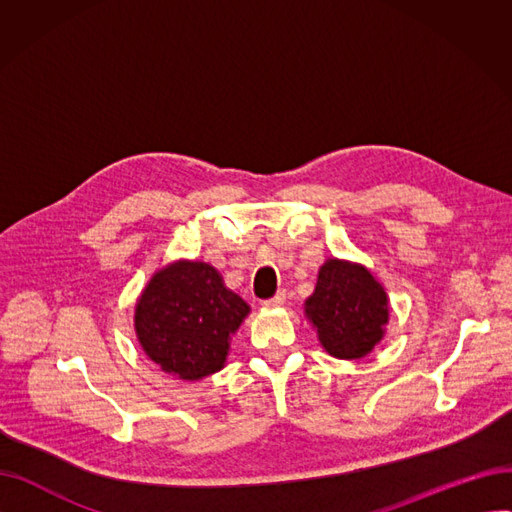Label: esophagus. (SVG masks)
Segmentation results:
<instances>
[{
  "mask_svg": "<svg viewBox=\"0 0 512 512\" xmlns=\"http://www.w3.org/2000/svg\"><path fill=\"white\" fill-rule=\"evenodd\" d=\"M286 303V292H278L274 299H267V301H263V307H267V309H276V307H282Z\"/></svg>",
  "mask_w": 512,
  "mask_h": 512,
  "instance_id": "34e87169",
  "label": "esophagus"
}]
</instances>
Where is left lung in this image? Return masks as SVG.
<instances>
[{
  "label": "left lung",
  "instance_id": "obj_1",
  "mask_svg": "<svg viewBox=\"0 0 512 512\" xmlns=\"http://www.w3.org/2000/svg\"><path fill=\"white\" fill-rule=\"evenodd\" d=\"M305 317L330 357L357 361L384 340L390 299L365 265L332 257L319 267Z\"/></svg>",
  "mask_w": 512,
  "mask_h": 512
}]
</instances>
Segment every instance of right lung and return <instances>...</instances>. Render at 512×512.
Wrapping results in <instances>:
<instances>
[{
    "label": "right lung",
    "mask_w": 512,
    "mask_h": 512,
    "mask_svg": "<svg viewBox=\"0 0 512 512\" xmlns=\"http://www.w3.org/2000/svg\"><path fill=\"white\" fill-rule=\"evenodd\" d=\"M251 307L205 261L157 270L134 305V332L147 359L184 382L224 369L230 340Z\"/></svg>",
    "instance_id": "obj_1"
}]
</instances>
